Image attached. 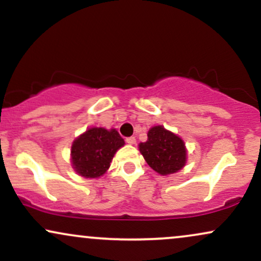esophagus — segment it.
I'll return each mask as SVG.
<instances>
[{
	"label": "esophagus",
	"mask_w": 261,
	"mask_h": 261,
	"mask_svg": "<svg viewBox=\"0 0 261 261\" xmlns=\"http://www.w3.org/2000/svg\"><path fill=\"white\" fill-rule=\"evenodd\" d=\"M126 142L128 143V145H135V143H136V139H135L134 136L126 137Z\"/></svg>",
	"instance_id": "obj_1"
}]
</instances>
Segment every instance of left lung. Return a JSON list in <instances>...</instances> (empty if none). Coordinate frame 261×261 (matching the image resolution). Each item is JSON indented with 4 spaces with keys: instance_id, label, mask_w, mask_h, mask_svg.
<instances>
[{
    "instance_id": "8db88e82",
    "label": "left lung",
    "mask_w": 261,
    "mask_h": 261,
    "mask_svg": "<svg viewBox=\"0 0 261 261\" xmlns=\"http://www.w3.org/2000/svg\"><path fill=\"white\" fill-rule=\"evenodd\" d=\"M147 137L146 142L140 143L139 148L152 169L161 175H168L185 166L187 149L180 137L163 126L152 127Z\"/></svg>"
}]
</instances>
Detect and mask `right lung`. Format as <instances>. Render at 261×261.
<instances>
[{
    "label": "right lung",
    "mask_w": 261,
    "mask_h": 261,
    "mask_svg": "<svg viewBox=\"0 0 261 261\" xmlns=\"http://www.w3.org/2000/svg\"><path fill=\"white\" fill-rule=\"evenodd\" d=\"M124 139L116 130L92 127L73 141L71 148L72 166L85 178H98L110 167L114 154L124 146Z\"/></svg>",
    "instance_id": "add662e5"
}]
</instances>
